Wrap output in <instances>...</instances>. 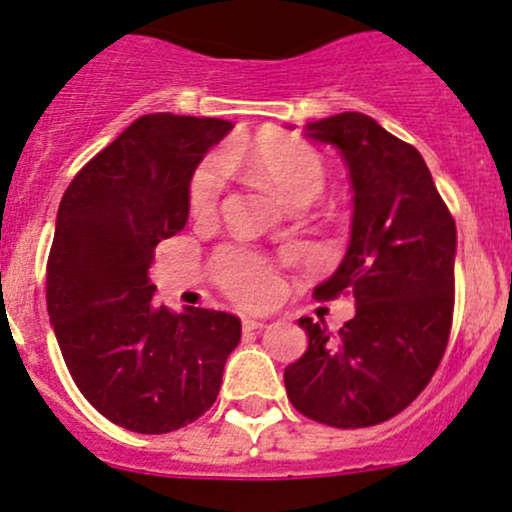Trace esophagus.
<instances>
[{
    "label": "esophagus",
    "instance_id": "34e87169",
    "mask_svg": "<svg viewBox=\"0 0 512 512\" xmlns=\"http://www.w3.org/2000/svg\"><path fill=\"white\" fill-rule=\"evenodd\" d=\"M241 324H244L246 331H256V329H263V326H266V319H261V317H241Z\"/></svg>",
    "mask_w": 512,
    "mask_h": 512
}]
</instances>
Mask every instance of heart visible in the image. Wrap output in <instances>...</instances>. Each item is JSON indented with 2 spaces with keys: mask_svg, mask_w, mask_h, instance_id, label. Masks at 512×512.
<instances>
[{
  "mask_svg": "<svg viewBox=\"0 0 512 512\" xmlns=\"http://www.w3.org/2000/svg\"><path fill=\"white\" fill-rule=\"evenodd\" d=\"M225 171H239L266 186L290 208L314 203L326 186L324 159L307 142L292 137H256L222 149L220 162L208 159L193 171L188 205L198 220L212 217L220 203ZM217 275L229 295L241 302L261 304L278 292V278L261 258L244 251H225L217 258Z\"/></svg>",
  "mask_w": 512,
  "mask_h": 512,
  "instance_id": "obj_1",
  "label": "heart"
}]
</instances>
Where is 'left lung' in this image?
Masks as SVG:
<instances>
[{
	"instance_id": "obj_1",
	"label": "left lung",
	"mask_w": 512,
	"mask_h": 512,
	"mask_svg": "<svg viewBox=\"0 0 512 512\" xmlns=\"http://www.w3.org/2000/svg\"><path fill=\"white\" fill-rule=\"evenodd\" d=\"M333 145L353 188L350 244L314 287L319 300L353 292L355 317L336 333L300 319L309 346L285 367L292 406L333 428L389 421L426 389L447 348L455 309L457 229L421 152L365 113L304 125Z\"/></svg>"
}]
</instances>
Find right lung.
<instances>
[{
  "mask_svg": "<svg viewBox=\"0 0 512 512\" xmlns=\"http://www.w3.org/2000/svg\"><path fill=\"white\" fill-rule=\"evenodd\" d=\"M229 120L149 113L74 176L48 256V314L74 384L132 433L179 430L215 404L241 321L169 312L149 268L188 222V186Z\"/></svg>",
  "mask_w": 512,
  "mask_h": 512,
  "instance_id": "obj_1",
  "label": "right lung"
}]
</instances>
